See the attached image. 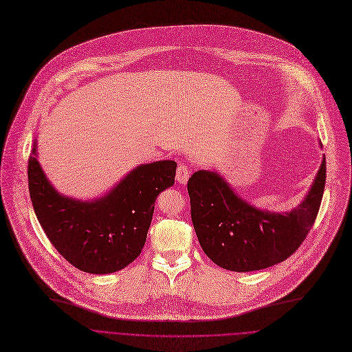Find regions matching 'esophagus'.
I'll return each mask as SVG.
<instances>
[{"label":"esophagus","instance_id":"obj_1","mask_svg":"<svg viewBox=\"0 0 352 352\" xmlns=\"http://www.w3.org/2000/svg\"><path fill=\"white\" fill-rule=\"evenodd\" d=\"M189 174H190L189 168L186 166H184V164H179L178 168H177V175H175L177 182L181 184V185H185L188 182V179H189Z\"/></svg>","mask_w":352,"mask_h":352}]
</instances>
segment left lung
Listing matches in <instances>:
<instances>
[{
    "instance_id": "1",
    "label": "left lung",
    "mask_w": 352,
    "mask_h": 352,
    "mask_svg": "<svg viewBox=\"0 0 352 352\" xmlns=\"http://www.w3.org/2000/svg\"><path fill=\"white\" fill-rule=\"evenodd\" d=\"M324 185L326 157L302 202L289 212H271L239 197L219 173H194L188 181L190 217L204 252L216 265L234 272L258 271L282 263L309 233Z\"/></svg>"
}]
</instances>
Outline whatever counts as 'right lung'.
<instances>
[{
  "instance_id": "add662e5",
  "label": "right lung",
  "mask_w": 352,
  "mask_h": 352,
  "mask_svg": "<svg viewBox=\"0 0 352 352\" xmlns=\"http://www.w3.org/2000/svg\"><path fill=\"white\" fill-rule=\"evenodd\" d=\"M36 143L28 164L29 195L54 248L88 274H112L132 264L146 243L157 197L174 185L177 163L138 166L102 197L81 201L52 185L39 164Z\"/></svg>"
}]
</instances>
